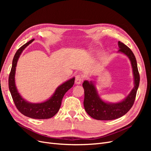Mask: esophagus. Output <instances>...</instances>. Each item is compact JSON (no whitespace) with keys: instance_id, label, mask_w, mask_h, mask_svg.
I'll use <instances>...</instances> for the list:
<instances>
[{"instance_id":"1","label":"esophagus","mask_w":151,"mask_h":151,"mask_svg":"<svg viewBox=\"0 0 151 151\" xmlns=\"http://www.w3.org/2000/svg\"><path fill=\"white\" fill-rule=\"evenodd\" d=\"M83 77L81 76V75L78 74V75H77V76H76L75 83H76V84H81V83H82V82H83Z\"/></svg>"}]
</instances>
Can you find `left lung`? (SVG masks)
Listing matches in <instances>:
<instances>
[{"label":"left lung","mask_w":151,"mask_h":151,"mask_svg":"<svg viewBox=\"0 0 151 151\" xmlns=\"http://www.w3.org/2000/svg\"><path fill=\"white\" fill-rule=\"evenodd\" d=\"M118 43L119 47L118 52L125 54L131 62L134 78V87L123 101L111 103L105 102L100 98L93 82L84 81L83 84L84 89V106L87 113L96 120H111L120 118L130 110L135 101L140 82L136 58L133 52L127 45L121 42H118Z\"/></svg>","instance_id":"obj_1"}]
</instances>
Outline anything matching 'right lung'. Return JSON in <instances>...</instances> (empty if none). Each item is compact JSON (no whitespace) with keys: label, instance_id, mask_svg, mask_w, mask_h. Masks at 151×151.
I'll use <instances>...</instances> for the list:
<instances>
[{"label":"right lung","instance_id":"add662e5","mask_svg":"<svg viewBox=\"0 0 151 151\" xmlns=\"http://www.w3.org/2000/svg\"><path fill=\"white\" fill-rule=\"evenodd\" d=\"M34 41L32 39L17 50L12 60V65L9 77V88L17 109L22 115L34 119H48L55 115L60 108L64 94L74 84L75 78L68 80L56 89L52 96L46 101L40 103H29L21 97L15 84L16 67L18 58L24 48Z\"/></svg>","mask_w":151,"mask_h":151}]
</instances>
